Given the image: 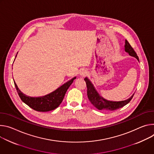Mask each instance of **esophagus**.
<instances>
[{
    "label": "esophagus",
    "instance_id": "esophagus-1",
    "mask_svg": "<svg viewBox=\"0 0 154 154\" xmlns=\"http://www.w3.org/2000/svg\"><path fill=\"white\" fill-rule=\"evenodd\" d=\"M80 75L81 76L84 77L85 76H86L88 75V71L86 70H82L81 72H80Z\"/></svg>",
    "mask_w": 154,
    "mask_h": 154
}]
</instances>
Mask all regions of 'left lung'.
<instances>
[{
    "instance_id": "8db88e82",
    "label": "left lung",
    "mask_w": 154,
    "mask_h": 154,
    "mask_svg": "<svg viewBox=\"0 0 154 154\" xmlns=\"http://www.w3.org/2000/svg\"><path fill=\"white\" fill-rule=\"evenodd\" d=\"M125 51L127 52L129 55L133 56L137 59L139 61L138 56L136 54V52L134 51L133 48L130 45L128 42L125 40ZM84 81L86 82L87 88H88V97L91 103L98 109L99 110H109V111H114L116 109H118L124 107L132 99L134 94L128 99L121 101H108L101 97L95 89L94 88L93 84L89 81L88 78L84 79Z\"/></svg>"
}]
</instances>
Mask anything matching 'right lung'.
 Returning a JSON list of instances; mask_svg holds the SVG:
<instances>
[{"label":"right lung","instance_id":"1","mask_svg":"<svg viewBox=\"0 0 154 154\" xmlns=\"http://www.w3.org/2000/svg\"><path fill=\"white\" fill-rule=\"evenodd\" d=\"M75 78L76 77L66 82L52 93L40 97H31L26 95L18 89L15 82H14V84L17 92L24 103L35 111L46 112L54 110L60 105L66 92Z\"/></svg>","mask_w":154,"mask_h":154}]
</instances>
